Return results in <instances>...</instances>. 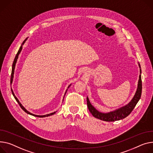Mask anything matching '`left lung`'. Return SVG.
<instances>
[{"label": "left lung", "instance_id": "left-lung-1", "mask_svg": "<svg viewBox=\"0 0 153 153\" xmlns=\"http://www.w3.org/2000/svg\"><path fill=\"white\" fill-rule=\"evenodd\" d=\"M138 64L140 68V76H139L137 89L134 98L131 99V100L127 105L123 107L117 109L114 111H110L109 113H101V112H100L97 109H96V108H95V107H94L93 105L90 103L89 99L87 97V106H88V110L90 111L91 114L93 115L94 117L104 121L113 122V121L123 119L131 113V112L133 111L136 105L138 102V101L140 100L141 95V90H142V82H141V70L140 63H138Z\"/></svg>", "mask_w": 153, "mask_h": 153}]
</instances>
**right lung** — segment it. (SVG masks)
Returning a JSON list of instances; mask_svg holds the SVG:
<instances>
[{
  "instance_id": "obj_1",
  "label": "right lung",
  "mask_w": 153,
  "mask_h": 153,
  "mask_svg": "<svg viewBox=\"0 0 153 153\" xmlns=\"http://www.w3.org/2000/svg\"><path fill=\"white\" fill-rule=\"evenodd\" d=\"M27 39V37L24 40V41L23 42V43L22 44V45H21V47H19V50H18V53H16V56H15V59H14V61H13V65H12V74H11V78H10V82H11V84L12 83V82H13V75H14V71H15V65H16V62H17V59H18V56H19V53H20V52H22V48H23V45H24V44L25 43V42H26V40ZM71 84H70L69 86H68V88H69V87L71 86ZM11 90H12V94H13V97H14V98H15V99L16 100V101H17V103L19 104V105L20 106V107H21V108L25 111V112H26V113H27V114H30V115H32V116H35V117H48V116H52V115H53V114H55L56 113V111H55V112H53V113H50V114H46V115H42V116H40V115H36V114H32V113H30V112H29L28 111H27L25 108V107L21 104V103L19 102V101L18 100V99L16 98V97L15 95V94H14V93H13V90L11 88ZM67 90H68V89L66 90V92H65V94H66V91H67ZM64 97H65V96H64ZM64 97H63V99H64Z\"/></svg>"
}]
</instances>
